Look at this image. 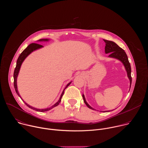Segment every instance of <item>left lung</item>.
Listing matches in <instances>:
<instances>
[{
    "instance_id": "obj_1",
    "label": "left lung",
    "mask_w": 148,
    "mask_h": 148,
    "mask_svg": "<svg viewBox=\"0 0 148 148\" xmlns=\"http://www.w3.org/2000/svg\"><path fill=\"white\" fill-rule=\"evenodd\" d=\"M103 41L105 43V53L106 54L110 53L109 56H108L109 57L116 58V59L119 60L120 61H121L122 62V64H123L125 69L126 71V73H127L128 77L130 81V90L131 87V84H132L131 67V65H130V63L129 62L127 55H126L125 51L122 48L119 47L115 43H114V42H113L112 41H110V40H103ZM82 97H83L84 102H85V103L86 104V105L89 108L93 110H96L94 109L93 108H92L90 105L87 102L84 94H82ZM110 111H101V112H110Z\"/></svg>"
}]
</instances>
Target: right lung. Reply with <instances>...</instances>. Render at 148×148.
Returning a JSON list of instances; mask_svg holds the SVG:
<instances>
[{"instance_id": "right-lung-1", "label": "right lung", "mask_w": 148, "mask_h": 148, "mask_svg": "<svg viewBox=\"0 0 148 148\" xmlns=\"http://www.w3.org/2000/svg\"><path fill=\"white\" fill-rule=\"evenodd\" d=\"M39 41H49V39H47V38H46V39H40L38 40ZM42 47H43V46H41L40 45H38V44H37V43H32L30 45H29L23 51V52L20 54V55L19 56L17 60V62H16V68L14 69V74H13V78H14V89H15V91L17 93V94L18 95V96H19L20 97V98L22 99V101L25 103V104L27 105V106L33 110H35L36 111H38V112H45V111H49L51 109L53 108L54 107L57 106V105L59 104V103L61 102V98L63 95V94H64V90L65 89L69 86H70V84L71 83L72 81L70 82L66 86V88L64 89V90H63L60 97V99H58V101L55 103L54 104L53 106H51V107L50 108H45V109H38V108H34L32 106H30V105H29V104H27L26 102H25L24 101V100L22 98V97H21V96L20 95L19 93H18V91L17 90V76L18 75V73H19V71H20V67H21V66H22L23 62L24 61V60H25V58L30 54H31L33 51L36 50H38L39 49H41Z\"/></svg>"}]
</instances>
